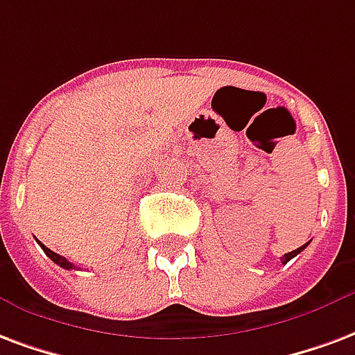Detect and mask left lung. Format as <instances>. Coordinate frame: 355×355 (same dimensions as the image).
<instances>
[{"mask_svg": "<svg viewBox=\"0 0 355 355\" xmlns=\"http://www.w3.org/2000/svg\"><path fill=\"white\" fill-rule=\"evenodd\" d=\"M306 246H309V243H304L303 246H299L297 250H293V252H288V254H284V258H282V263H288V261H290L291 258H295V256H297L299 252H303L304 248H306Z\"/></svg>", "mask_w": 355, "mask_h": 355, "instance_id": "1", "label": "left lung"}]
</instances>
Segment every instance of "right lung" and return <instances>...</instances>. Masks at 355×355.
Returning a JSON list of instances; mask_svg holds the SVG:
<instances>
[{
  "instance_id": "add662e5",
  "label": "right lung",
  "mask_w": 355,
  "mask_h": 355,
  "mask_svg": "<svg viewBox=\"0 0 355 355\" xmlns=\"http://www.w3.org/2000/svg\"><path fill=\"white\" fill-rule=\"evenodd\" d=\"M39 244H41V243H39ZM41 248H43L44 254H46V256H49V258H51L52 261H54V263H56V265H60V267H64V269H67V271H69V269H75V265L71 263V261H67V259H65L64 256H60V254H56V252H52L51 248H46L44 244H41Z\"/></svg>"
}]
</instances>
